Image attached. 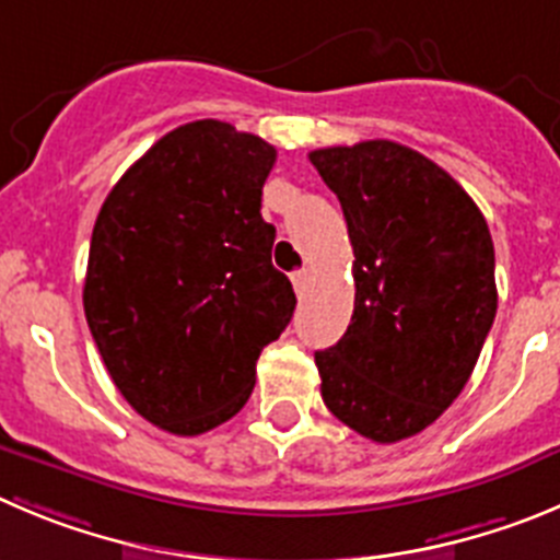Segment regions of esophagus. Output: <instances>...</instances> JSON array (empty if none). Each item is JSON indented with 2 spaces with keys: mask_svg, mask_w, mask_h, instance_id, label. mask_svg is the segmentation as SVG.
<instances>
[{
  "mask_svg": "<svg viewBox=\"0 0 560 560\" xmlns=\"http://www.w3.org/2000/svg\"><path fill=\"white\" fill-rule=\"evenodd\" d=\"M292 287H295L298 295H304L306 287H310V270H295V273H292Z\"/></svg>",
  "mask_w": 560,
  "mask_h": 560,
  "instance_id": "1",
  "label": "esophagus"
}]
</instances>
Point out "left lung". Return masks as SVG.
Segmentation results:
<instances>
[{
  "instance_id": "obj_1",
  "label": "left lung",
  "mask_w": 560,
  "mask_h": 560,
  "mask_svg": "<svg viewBox=\"0 0 560 560\" xmlns=\"http://www.w3.org/2000/svg\"><path fill=\"white\" fill-rule=\"evenodd\" d=\"M353 245L351 326L315 353L337 420L392 445L462 395L498 312L486 218L436 162L392 140L310 154Z\"/></svg>"
}]
</instances>
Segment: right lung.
Segmentation results:
<instances>
[{
    "mask_svg": "<svg viewBox=\"0 0 560 560\" xmlns=\"http://www.w3.org/2000/svg\"><path fill=\"white\" fill-rule=\"evenodd\" d=\"M273 162L262 138L203 118L156 140L98 209L88 326L113 384L162 431L232 420L295 310L259 212Z\"/></svg>",
    "mask_w": 560,
    "mask_h": 560,
    "instance_id": "add662e5",
    "label": "right lung"
}]
</instances>
